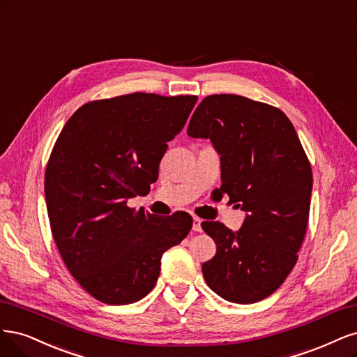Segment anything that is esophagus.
Masks as SVG:
<instances>
[{
	"label": "esophagus",
	"mask_w": 357,
	"mask_h": 357,
	"mask_svg": "<svg viewBox=\"0 0 357 357\" xmlns=\"http://www.w3.org/2000/svg\"><path fill=\"white\" fill-rule=\"evenodd\" d=\"M192 231H195V233L202 231V220H200V218H194V220H192Z\"/></svg>",
	"instance_id": "esophagus-1"
}]
</instances>
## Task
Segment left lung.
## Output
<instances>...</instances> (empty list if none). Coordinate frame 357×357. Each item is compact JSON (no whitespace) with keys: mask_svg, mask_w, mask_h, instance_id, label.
I'll list each match as a JSON object with an SVG mask.
<instances>
[{"mask_svg":"<svg viewBox=\"0 0 357 357\" xmlns=\"http://www.w3.org/2000/svg\"><path fill=\"white\" fill-rule=\"evenodd\" d=\"M187 133L212 141L221 191L246 212L236 233L202 222L216 245L202 266L204 280L229 303H258L289 275L307 231L313 175L300 137L283 111L238 95L206 96Z\"/></svg>","mask_w":357,"mask_h":357,"instance_id":"8db88e82","label":"left lung"}]
</instances>
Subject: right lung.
<instances>
[{"label": "right lung", "mask_w": 357, "mask_h": 357, "mask_svg": "<svg viewBox=\"0 0 357 357\" xmlns=\"http://www.w3.org/2000/svg\"><path fill=\"white\" fill-rule=\"evenodd\" d=\"M197 96L91 100L66 121L44 176L54 243L73 278L100 303L132 304L157 283L162 257L192 227L187 212L155 218L128 200L158 178L167 142Z\"/></svg>", "instance_id": "1"}]
</instances>
